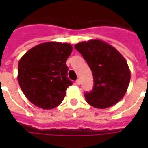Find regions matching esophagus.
<instances>
[{"instance_id":"esophagus-1","label":"esophagus","mask_w":148,"mask_h":148,"mask_svg":"<svg viewBox=\"0 0 148 148\" xmlns=\"http://www.w3.org/2000/svg\"><path fill=\"white\" fill-rule=\"evenodd\" d=\"M76 84L77 85H80V84H81V81H80V79H77L76 81Z\"/></svg>"}]
</instances>
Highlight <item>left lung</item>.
<instances>
[{"mask_svg":"<svg viewBox=\"0 0 148 148\" xmlns=\"http://www.w3.org/2000/svg\"><path fill=\"white\" fill-rule=\"evenodd\" d=\"M74 48L83 56L92 71L94 87L84 93L87 102L103 109L121 101L131 80V72L124 57L114 47L99 40L79 43Z\"/></svg>","mask_w":148,"mask_h":148,"instance_id":"8db88e82","label":"left lung"}]
</instances>
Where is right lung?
Wrapping results in <instances>:
<instances>
[{
    "instance_id": "add662e5",
    "label": "right lung",
    "mask_w": 148,
    "mask_h": 148,
    "mask_svg": "<svg viewBox=\"0 0 148 148\" xmlns=\"http://www.w3.org/2000/svg\"><path fill=\"white\" fill-rule=\"evenodd\" d=\"M70 44L47 42L29 50L18 63L17 80L27 98L37 107L52 109L64 98L73 84L67 77Z\"/></svg>"
}]
</instances>
